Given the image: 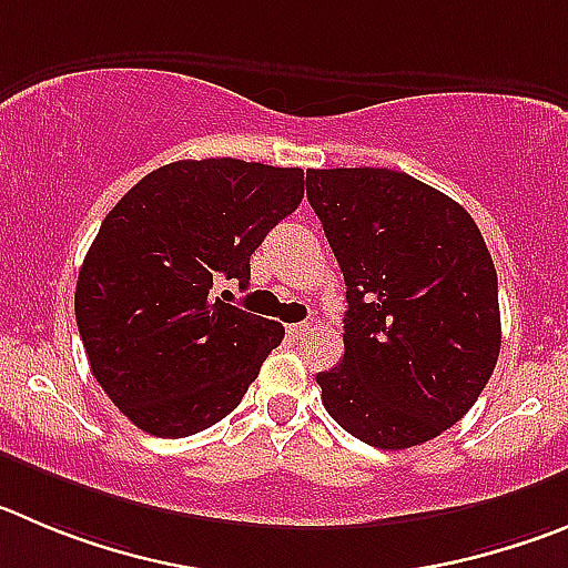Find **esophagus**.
<instances>
[{
    "label": "esophagus",
    "instance_id": "obj_1",
    "mask_svg": "<svg viewBox=\"0 0 568 568\" xmlns=\"http://www.w3.org/2000/svg\"><path fill=\"white\" fill-rule=\"evenodd\" d=\"M311 331H314V322H294V325H288V336L291 338L308 336Z\"/></svg>",
    "mask_w": 568,
    "mask_h": 568
}]
</instances>
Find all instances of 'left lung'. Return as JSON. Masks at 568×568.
Instances as JSON below:
<instances>
[{
  "instance_id": "obj_1",
  "label": "left lung",
  "mask_w": 568,
  "mask_h": 568,
  "mask_svg": "<svg viewBox=\"0 0 568 568\" xmlns=\"http://www.w3.org/2000/svg\"><path fill=\"white\" fill-rule=\"evenodd\" d=\"M347 285L344 358L316 375L327 415L412 448L468 415L499 362V280L465 206L386 168L308 171Z\"/></svg>"
}]
</instances>
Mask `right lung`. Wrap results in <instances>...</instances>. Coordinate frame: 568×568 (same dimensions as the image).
<instances>
[{
    "label": "right lung",
    "instance_id": "obj_1",
    "mask_svg": "<svg viewBox=\"0 0 568 568\" xmlns=\"http://www.w3.org/2000/svg\"><path fill=\"white\" fill-rule=\"evenodd\" d=\"M302 195L300 168L182 159L105 215L78 274L75 320L94 378L136 428L190 437L241 404L285 327L221 302L212 283L246 288L248 257Z\"/></svg>",
    "mask_w": 568,
    "mask_h": 568
}]
</instances>
